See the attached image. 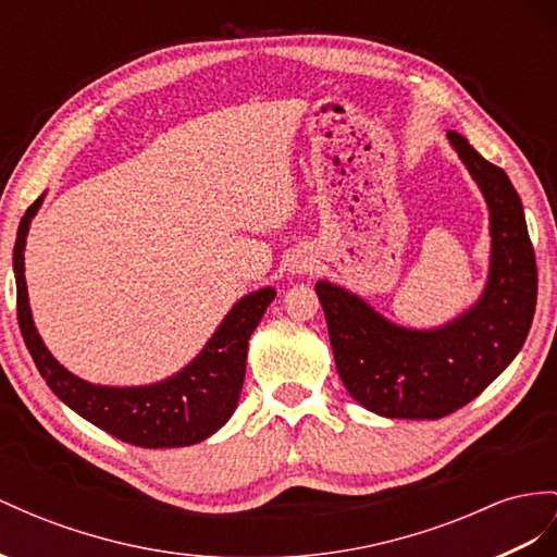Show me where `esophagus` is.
Listing matches in <instances>:
<instances>
[{"instance_id": "obj_1", "label": "esophagus", "mask_w": 557, "mask_h": 557, "mask_svg": "<svg viewBox=\"0 0 557 557\" xmlns=\"http://www.w3.org/2000/svg\"><path fill=\"white\" fill-rule=\"evenodd\" d=\"M310 270H312V259H308V256H296V259L292 261V273H296V275L310 273Z\"/></svg>"}]
</instances>
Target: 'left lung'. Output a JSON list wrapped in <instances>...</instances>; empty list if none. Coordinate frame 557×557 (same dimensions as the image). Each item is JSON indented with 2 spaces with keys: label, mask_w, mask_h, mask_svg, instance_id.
Returning <instances> with one entry per match:
<instances>
[{
  "label": "left lung",
  "mask_w": 557,
  "mask_h": 557,
  "mask_svg": "<svg viewBox=\"0 0 557 557\" xmlns=\"http://www.w3.org/2000/svg\"><path fill=\"white\" fill-rule=\"evenodd\" d=\"M454 150L490 207V280L478 304L437 330H405L360 296L318 282L338 376L364 409L388 419H442L490 386L520 352L536 308V259L522 202L502 166L456 132Z\"/></svg>",
  "instance_id": "8db88e82"
}]
</instances>
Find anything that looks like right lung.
Returning <instances> with one entry per match:
<instances>
[{
	"label": "right lung",
	"mask_w": 557,
	"mask_h": 557,
	"mask_svg": "<svg viewBox=\"0 0 557 557\" xmlns=\"http://www.w3.org/2000/svg\"><path fill=\"white\" fill-rule=\"evenodd\" d=\"M39 205L41 197L27 207L21 219L16 247H13V273H16L21 334L47 386L79 417L136 447H188L216 433L237 407L242 383H245L249 336L275 298V289L265 287L237 301L202 352L176 376L152 383V386H94L70 374L53 358L33 322L23 251Z\"/></svg>",
	"instance_id": "right-lung-1"
}]
</instances>
